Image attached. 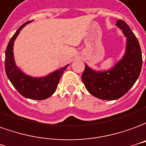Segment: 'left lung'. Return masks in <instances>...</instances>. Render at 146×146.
Returning a JSON list of instances; mask_svg holds the SVG:
<instances>
[{
  "label": "left lung",
  "instance_id": "left-lung-1",
  "mask_svg": "<svg viewBox=\"0 0 146 146\" xmlns=\"http://www.w3.org/2000/svg\"><path fill=\"white\" fill-rule=\"evenodd\" d=\"M116 26L127 38L124 56L108 71H96L87 65L82 75V80L88 91L102 100H117L126 94L139 77L142 56L139 42L129 26L119 19Z\"/></svg>",
  "mask_w": 146,
  "mask_h": 146
}]
</instances>
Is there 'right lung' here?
<instances>
[{"label": "right lung", "instance_id": "add662e5", "mask_svg": "<svg viewBox=\"0 0 146 146\" xmlns=\"http://www.w3.org/2000/svg\"><path fill=\"white\" fill-rule=\"evenodd\" d=\"M31 22L23 23L10 39L5 51V71L13 86L22 96L33 100H45L55 93L60 79L68 64L42 78L26 75L15 65L13 56L14 42L20 31Z\"/></svg>", "mask_w": 146, "mask_h": 146}]
</instances>
